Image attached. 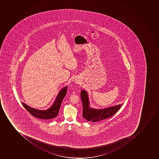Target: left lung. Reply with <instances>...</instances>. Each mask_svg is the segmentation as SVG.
Segmentation results:
<instances>
[{
  "label": "left lung",
  "mask_w": 159,
  "mask_h": 159,
  "mask_svg": "<svg viewBox=\"0 0 159 159\" xmlns=\"http://www.w3.org/2000/svg\"><path fill=\"white\" fill-rule=\"evenodd\" d=\"M80 97L83 105V116L88 121H100L110 117L117 112L122 104L110 106L102 109H95L90 106L89 98L87 91L82 89Z\"/></svg>",
  "instance_id": "1"
}]
</instances>
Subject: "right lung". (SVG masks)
Masks as SVG:
<instances>
[{
  "mask_svg": "<svg viewBox=\"0 0 159 159\" xmlns=\"http://www.w3.org/2000/svg\"><path fill=\"white\" fill-rule=\"evenodd\" d=\"M67 89V86L66 85L63 87L59 91L58 94L56 96L55 101L54 102L53 104H52L51 107L45 110L36 109L35 108L30 107L29 106L27 105V104L23 102L21 103L25 109L27 110L31 115L35 117L44 120L53 119L54 118L56 117L58 114L62 101L66 94Z\"/></svg>",
  "mask_w": 159,
  "mask_h": 159,
  "instance_id": "add662e5",
  "label": "right lung"
}]
</instances>
